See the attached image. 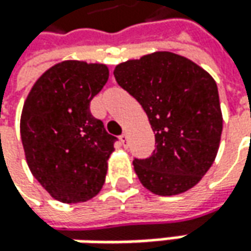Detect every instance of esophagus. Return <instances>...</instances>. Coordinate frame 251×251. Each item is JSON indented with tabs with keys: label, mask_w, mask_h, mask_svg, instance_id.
I'll list each match as a JSON object with an SVG mask.
<instances>
[{
	"label": "esophagus",
	"mask_w": 251,
	"mask_h": 251,
	"mask_svg": "<svg viewBox=\"0 0 251 251\" xmlns=\"http://www.w3.org/2000/svg\"><path fill=\"white\" fill-rule=\"evenodd\" d=\"M121 143H122V146L127 149V146H129V137H127V134L124 133L121 136Z\"/></svg>",
	"instance_id": "1"
}]
</instances>
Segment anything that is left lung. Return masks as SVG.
Returning a JSON list of instances; mask_svg holds the SVG:
<instances>
[{
    "instance_id": "1",
    "label": "left lung",
    "mask_w": 251,
    "mask_h": 251,
    "mask_svg": "<svg viewBox=\"0 0 251 251\" xmlns=\"http://www.w3.org/2000/svg\"><path fill=\"white\" fill-rule=\"evenodd\" d=\"M118 84L140 102L155 134V150L133 161L142 185L158 196L187 192L217 157L222 112L217 83L201 66L157 51L115 66Z\"/></svg>"
}]
</instances>
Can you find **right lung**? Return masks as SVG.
<instances>
[{
  "label": "right lung",
  "instance_id": "right-lung-1",
  "mask_svg": "<svg viewBox=\"0 0 251 251\" xmlns=\"http://www.w3.org/2000/svg\"><path fill=\"white\" fill-rule=\"evenodd\" d=\"M109 77L104 64L62 61L33 84L23 104L21 137L33 176L61 203H83L105 182L117 137L90 112Z\"/></svg>",
  "mask_w": 251,
  "mask_h": 251
}]
</instances>
